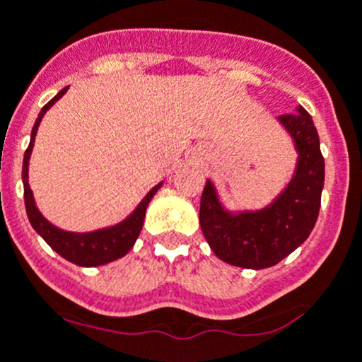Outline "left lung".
I'll use <instances>...</instances> for the list:
<instances>
[{"label":"left lung","mask_w":362,"mask_h":362,"mask_svg":"<svg viewBox=\"0 0 362 362\" xmlns=\"http://www.w3.org/2000/svg\"><path fill=\"white\" fill-rule=\"evenodd\" d=\"M278 122L293 138L298 159L293 177L273 203L233 214L210 179L201 197L199 222L211 251L244 269H265L284 260L307 240L320 214L325 159L313 116L298 105L294 115L278 116Z\"/></svg>","instance_id":"obj_1"}]
</instances>
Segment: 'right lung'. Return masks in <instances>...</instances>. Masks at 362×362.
Here are the masks:
<instances>
[{"instance_id":"add662e5","label":"right lung","mask_w":362,"mask_h":362,"mask_svg":"<svg viewBox=\"0 0 362 362\" xmlns=\"http://www.w3.org/2000/svg\"><path fill=\"white\" fill-rule=\"evenodd\" d=\"M66 91H68V88L61 89V91L41 109L37 120H35L34 124V129H32V134H30V145L25 152V158H23V187H25L26 215H28V221L30 224H32V228H34V230L45 238L46 244H48L53 251H57L62 258L69 260L71 264L82 265V267H97V265H104L112 260H118V258L125 257V255L131 251V247L134 246L136 238L140 235L141 228H144L145 211H147L148 203H151V199L154 197V194L161 188L163 183L156 185V187L145 195L144 201L136 206V210L132 211L127 218H124L122 222L115 224V226L88 231V233H75V231H66L57 226H53L52 222H49L48 218L39 211V208L35 206L34 194H32L28 185V161L30 154H32V148H34L35 134H37V129L42 120V116L46 115V111H48Z\"/></svg>"}]
</instances>
